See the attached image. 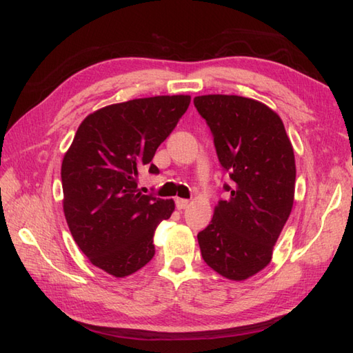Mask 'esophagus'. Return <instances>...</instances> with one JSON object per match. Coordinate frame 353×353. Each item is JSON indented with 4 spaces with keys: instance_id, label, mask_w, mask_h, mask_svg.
<instances>
[{
    "instance_id": "esophagus-1",
    "label": "esophagus",
    "mask_w": 353,
    "mask_h": 353,
    "mask_svg": "<svg viewBox=\"0 0 353 353\" xmlns=\"http://www.w3.org/2000/svg\"><path fill=\"white\" fill-rule=\"evenodd\" d=\"M188 205H189V201H188V200H183V198H176V207H177L179 210L186 209Z\"/></svg>"
}]
</instances>
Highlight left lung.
I'll list each match as a JSON object with an SVG mask.
<instances>
[{
  "label": "left lung",
  "mask_w": 353,
  "mask_h": 353,
  "mask_svg": "<svg viewBox=\"0 0 353 353\" xmlns=\"http://www.w3.org/2000/svg\"><path fill=\"white\" fill-rule=\"evenodd\" d=\"M196 107L214 137L232 180L209 227L198 234L204 263L241 282L264 270L291 214L295 157L280 116L264 103L239 95H200Z\"/></svg>",
  "instance_id": "8db88e82"
}]
</instances>
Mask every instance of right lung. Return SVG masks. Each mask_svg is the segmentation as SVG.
Masks as SVG:
<instances>
[{
  "label": "right lung",
  "instance_id": "right-lung-1",
  "mask_svg": "<svg viewBox=\"0 0 353 353\" xmlns=\"http://www.w3.org/2000/svg\"><path fill=\"white\" fill-rule=\"evenodd\" d=\"M189 95L135 98L98 108L79 125L61 165L64 214L89 263L113 277L131 276L155 255L153 236L173 200L143 195L139 170L188 110Z\"/></svg>",
  "mask_w": 353,
  "mask_h": 353
}]
</instances>
